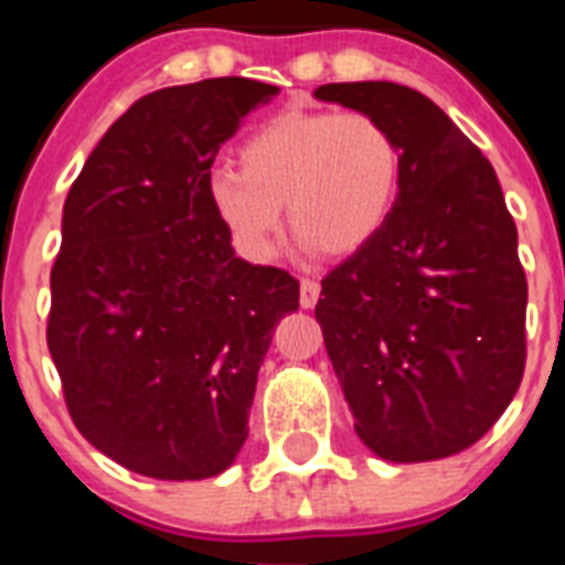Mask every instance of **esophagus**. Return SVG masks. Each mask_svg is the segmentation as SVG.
Instances as JSON below:
<instances>
[{
    "label": "esophagus",
    "mask_w": 565,
    "mask_h": 565,
    "mask_svg": "<svg viewBox=\"0 0 565 565\" xmlns=\"http://www.w3.org/2000/svg\"><path fill=\"white\" fill-rule=\"evenodd\" d=\"M319 290H322V287H319V281H310V278H305V281H301V292H299L301 308H313V305L319 301Z\"/></svg>",
    "instance_id": "34e87169"
}]
</instances>
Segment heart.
Listing matches in <instances>:
<instances>
[{
	"instance_id": "heart-1",
	"label": "heart",
	"mask_w": 565,
	"mask_h": 565,
	"mask_svg": "<svg viewBox=\"0 0 565 565\" xmlns=\"http://www.w3.org/2000/svg\"><path fill=\"white\" fill-rule=\"evenodd\" d=\"M402 181V149L381 119L349 110H284L239 146L237 167H213L204 195L248 260H269L281 204L305 246L352 255L390 220Z\"/></svg>"
}]
</instances>
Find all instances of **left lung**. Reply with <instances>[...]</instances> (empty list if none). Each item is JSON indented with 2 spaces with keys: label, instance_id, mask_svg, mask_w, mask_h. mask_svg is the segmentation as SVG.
<instances>
[{
  "label": "left lung",
  "instance_id": "8db88e82",
  "mask_svg": "<svg viewBox=\"0 0 565 565\" xmlns=\"http://www.w3.org/2000/svg\"><path fill=\"white\" fill-rule=\"evenodd\" d=\"M381 119L402 181L375 239L322 281L317 322L363 446L393 463L463 451L525 372L527 281L492 163L428 96L393 82L322 84Z\"/></svg>",
  "mask_w": 565,
  "mask_h": 565
}]
</instances>
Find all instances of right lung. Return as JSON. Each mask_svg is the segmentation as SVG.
Instances as JSON below:
<instances>
[{"label":"right lung","instance_id":"add662e5","mask_svg":"<svg viewBox=\"0 0 565 565\" xmlns=\"http://www.w3.org/2000/svg\"><path fill=\"white\" fill-rule=\"evenodd\" d=\"M275 84L204 78L137 99L84 161L61 220L46 343L75 428L158 481L225 472L299 281L234 255L204 179Z\"/></svg>","mask_w":565,"mask_h":565}]
</instances>
